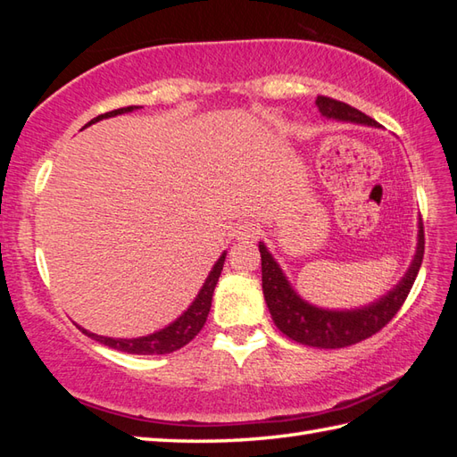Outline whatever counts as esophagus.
I'll use <instances>...</instances> for the list:
<instances>
[{
	"label": "esophagus",
	"mask_w": 457,
	"mask_h": 457,
	"mask_svg": "<svg viewBox=\"0 0 457 457\" xmlns=\"http://www.w3.org/2000/svg\"><path fill=\"white\" fill-rule=\"evenodd\" d=\"M259 236V228L253 220H247V221H241L237 229H236V239L239 241H249V239H255Z\"/></svg>",
	"instance_id": "34e87169"
}]
</instances>
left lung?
<instances>
[{
  "instance_id": "1",
  "label": "left lung",
  "mask_w": 457,
  "mask_h": 457,
  "mask_svg": "<svg viewBox=\"0 0 457 457\" xmlns=\"http://www.w3.org/2000/svg\"><path fill=\"white\" fill-rule=\"evenodd\" d=\"M316 105L320 113L328 120L349 121L367 125V128H381L373 118L359 112L352 105L337 102L326 96H318ZM261 251V275H263V295L265 303L273 318L275 326L295 342L320 347V349H337L363 342V339L377 334L385 324H389L393 316L409 296L411 288L419 275L422 257H424V229L422 220L419 218V236H416V253L411 267L406 269L404 277L396 283L389 293L377 298L375 303L349 310H329L310 304L300 296L293 285L288 283L283 269L269 253L267 245L259 241Z\"/></svg>"
}]
</instances>
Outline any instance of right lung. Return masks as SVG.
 Returning a JSON list of instances; mask_svg holds the SVG:
<instances>
[{"label": "right lung", "mask_w": 457, "mask_h": 457, "mask_svg": "<svg viewBox=\"0 0 457 457\" xmlns=\"http://www.w3.org/2000/svg\"><path fill=\"white\" fill-rule=\"evenodd\" d=\"M141 105H129V108H120V110H113L108 113H102L98 118H94L92 121H88L84 125V128H88L92 123H98L102 120H108V118H115V115H121V113H129L139 110ZM228 251H223L220 255V259L213 263L212 270L208 273L206 280H204L202 288L198 290L196 298L192 300V304L184 310V312L170 322L169 326H164L159 332H153L147 336H141V337H108V336H98L94 332H88V329L79 326V329L82 334H86L88 337L96 339V342H100L104 345H108L112 349H118V352H125V353H133V355H162V353H172L177 352V349L184 347L188 342H192L194 336H196L200 329L206 324V318L210 314V306H212V295H213V288L218 285V278L221 275V269H223V261H226Z\"/></svg>", "instance_id": "right-lung-1"}]
</instances>
